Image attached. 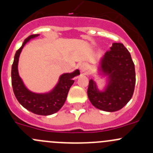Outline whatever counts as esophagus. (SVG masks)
<instances>
[{"instance_id": "esophagus-1", "label": "esophagus", "mask_w": 153, "mask_h": 153, "mask_svg": "<svg viewBox=\"0 0 153 153\" xmlns=\"http://www.w3.org/2000/svg\"><path fill=\"white\" fill-rule=\"evenodd\" d=\"M79 69H80V71H81V73H83V72H85L86 69H87V65H86V64H85V63H83V64H81V65L79 66Z\"/></svg>"}]
</instances>
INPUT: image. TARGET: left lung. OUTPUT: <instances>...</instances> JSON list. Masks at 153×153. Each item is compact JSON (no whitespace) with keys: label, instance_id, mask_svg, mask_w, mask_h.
<instances>
[{"label":"left lung","instance_id":"obj_1","mask_svg":"<svg viewBox=\"0 0 153 153\" xmlns=\"http://www.w3.org/2000/svg\"><path fill=\"white\" fill-rule=\"evenodd\" d=\"M99 74L106 76V84L99 90L92 79L87 95L92 104L106 112L122 109L132 98L135 84V65L130 53L121 43H113L99 62Z\"/></svg>","mask_w":153,"mask_h":153}]
</instances>
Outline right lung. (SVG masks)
Wrapping results in <instances>:
<instances>
[{
	"label": "right lung",
	"mask_w": 153,
	"mask_h": 153,
	"mask_svg": "<svg viewBox=\"0 0 153 153\" xmlns=\"http://www.w3.org/2000/svg\"><path fill=\"white\" fill-rule=\"evenodd\" d=\"M38 35V34L29 35L21 47L17 50L12 66V85L17 100L25 109L37 115H49L58 112L64 105L69 89L74 83L73 78L79 75L80 72L76 69L70 73L62 74L58 84L49 92L35 93L29 90L18 73V61L24 45Z\"/></svg>",
	"instance_id": "right-lung-1"
}]
</instances>
